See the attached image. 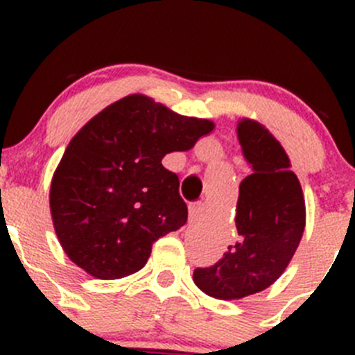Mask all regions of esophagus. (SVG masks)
Listing matches in <instances>:
<instances>
[{
  "instance_id": "esophagus-1",
  "label": "esophagus",
  "mask_w": 355,
  "mask_h": 355,
  "mask_svg": "<svg viewBox=\"0 0 355 355\" xmlns=\"http://www.w3.org/2000/svg\"><path fill=\"white\" fill-rule=\"evenodd\" d=\"M204 209V204L202 202H192L189 204V223H196L199 220L200 213Z\"/></svg>"
}]
</instances>
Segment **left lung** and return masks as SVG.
Instances as JSON below:
<instances>
[{
  "instance_id": "left-lung-1",
  "label": "left lung",
  "mask_w": 355,
  "mask_h": 355,
  "mask_svg": "<svg viewBox=\"0 0 355 355\" xmlns=\"http://www.w3.org/2000/svg\"><path fill=\"white\" fill-rule=\"evenodd\" d=\"M237 137L252 173L239 187L237 241L218 263L194 271V284L214 299H242L273 285L287 270L306 227L302 187L275 135L242 118Z\"/></svg>"
}]
</instances>
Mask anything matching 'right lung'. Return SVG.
Listing matches in <instances>:
<instances>
[{
  "mask_svg": "<svg viewBox=\"0 0 355 355\" xmlns=\"http://www.w3.org/2000/svg\"><path fill=\"white\" fill-rule=\"evenodd\" d=\"M142 94L99 111L75 134L51 180L56 237L78 268L99 280L142 270L153 244L187 221L180 182L161 159L213 132Z\"/></svg>",
  "mask_w": 355,
  "mask_h": 355,
  "instance_id": "right-lung-1",
  "label": "right lung"
}]
</instances>
